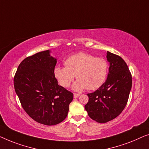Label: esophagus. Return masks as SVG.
I'll return each mask as SVG.
<instances>
[{
    "label": "esophagus",
    "mask_w": 149,
    "mask_h": 149,
    "mask_svg": "<svg viewBox=\"0 0 149 149\" xmlns=\"http://www.w3.org/2000/svg\"><path fill=\"white\" fill-rule=\"evenodd\" d=\"M79 96V94H77V93H74V98H77Z\"/></svg>",
    "instance_id": "1"
}]
</instances>
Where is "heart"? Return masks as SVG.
Segmentation results:
<instances>
[{"label":"heart","instance_id":"heart-1","mask_svg":"<svg viewBox=\"0 0 149 149\" xmlns=\"http://www.w3.org/2000/svg\"><path fill=\"white\" fill-rule=\"evenodd\" d=\"M64 65L65 67L57 66L54 68V76L63 87L68 88L75 75L77 80L73 88L76 91L86 88L88 91L98 89L107 77V61L87 53L81 52L69 56L65 61Z\"/></svg>","mask_w":149,"mask_h":149}]
</instances>
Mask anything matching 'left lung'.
<instances>
[{"label": "left lung", "instance_id": "left-lung-1", "mask_svg": "<svg viewBox=\"0 0 149 149\" xmlns=\"http://www.w3.org/2000/svg\"><path fill=\"white\" fill-rule=\"evenodd\" d=\"M109 62L105 82L94 93L87 94L88 102L85 109L92 119L106 123L119 116L128 100L132 79L126 63L121 56L107 52Z\"/></svg>", "mask_w": 149, "mask_h": 149}]
</instances>
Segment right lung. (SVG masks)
I'll return each instance as SVG.
<instances>
[{
	"label": "right lung",
	"instance_id": "right-lung-1",
	"mask_svg": "<svg viewBox=\"0 0 149 149\" xmlns=\"http://www.w3.org/2000/svg\"><path fill=\"white\" fill-rule=\"evenodd\" d=\"M56 59L50 51L39 52L21 62L14 88L23 109L37 122L58 124L68 116L74 95L58 84L54 74Z\"/></svg>",
	"mask_w": 149,
	"mask_h": 149
}]
</instances>
